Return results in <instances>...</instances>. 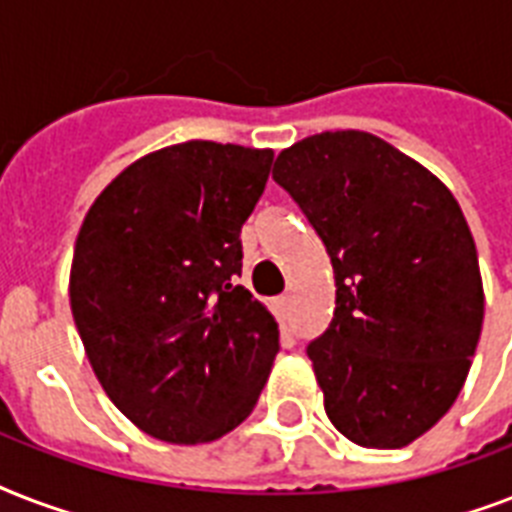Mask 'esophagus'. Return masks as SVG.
<instances>
[{"label":"esophagus","instance_id":"1","mask_svg":"<svg viewBox=\"0 0 512 512\" xmlns=\"http://www.w3.org/2000/svg\"><path fill=\"white\" fill-rule=\"evenodd\" d=\"M289 303H292V300H289V295H281V297H276V311H279V316H287V311H289Z\"/></svg>","mask_w":512,"mask_h":512}]
</instances>
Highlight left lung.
<instances>
[{
  "instance_id": "8db88e82",
  "label": "left lung",
  "mask_w": 512,
  "mask_h": 512,
  "mask_svg": "<svg viewBox=\"0 0 512 512\" xmlns=\"http://www.w3.org/2000/svg\"><path fill=\"white\" fill-rule=\"evenodd\" d=\"M335 271V316L308 345L324 409L366 449H401L460 396L484 324L468 220L422 164L369 132H321L281 151Z\"/></svg>"
}]
</instances>
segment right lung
Returning a JSON list of instances; mask_svg holds the SVG:
<instances>
[{
    "label": "right lung",
    "instance_id": "right-lung-1",
    "mask_svg": "<svg viewBox=\"0 0 512 512\" xmlns=\"http://www.w3.org/2000/svg\"><path fill=\"white\" fill-rule=\"evenodd\" d=\"M268 148L188 140L130 164L76 236L71 313L116 409L170 444L247 420L279 353V324L241 276V225Z\"/></svg>",
    "mask_w": 512,
    "mask_h": 512
}]
</instances>
